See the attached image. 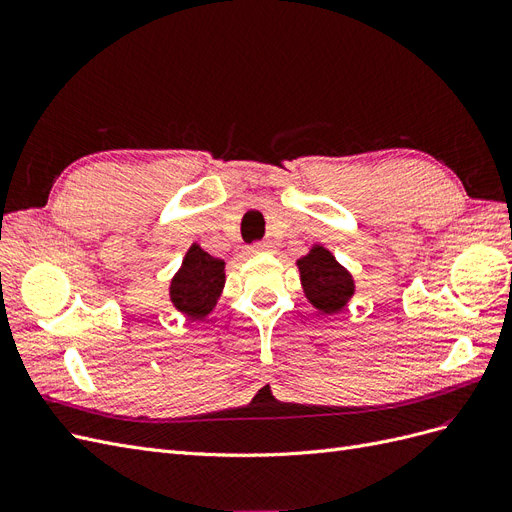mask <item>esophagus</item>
Returning a JSON list of instances; mask_svg holds the SVG:
<instances>
[{
  "instance_id": "obj_1",
  "label": "esophagus",
  "mask_w": 512,
  "mask_h": 512,
  "mask_svg": "<svg viewBox=\"0 0 512 512\" xmlns=\"http://www.w3.org/2000/svg\"><path fill=\"white\" fill-rule=\"evenodd\" d=\"M271 247H273V245H271L269 241H258V243H254V245L247 247V254H262V252H269Z\"/></svg>"
}]
</instances>
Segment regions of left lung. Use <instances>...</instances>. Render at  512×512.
<instances>
[{"mask_svg":"<svg viewBox=\"0 0 512 512\" xmlns=\"http://www.w3.org/2000/svg\"><path fill=\"white\" fill-rule=\"evenodd\" d=\"M297 267L307 301L322 314H335L346 307L354 294V280L329 250L314 245L312 252L297 260Z\"/></svg>","mask_w":512,"mask_h":512,"instance_id":"obj_1","label":"left lung"}]
</instances>
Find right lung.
I'll list each match as a JSON object with an SVG mask.
<instances>
[{"mask_svg": "<svg viewBox=\"0 0 512 512\" xmlns=\"http://www.w3.org/2000/svg\"><path fill=\"white\" fill-rule=\"evenodd\" d=\"M224 282V260L213 258L194 243L170 282V301L181 314L200 320L218 303Z\"/></svg>", "mask_w": 512, "mask_h": 512, "instance_id": "obj_1", "label": "right lung"}]
</instances>
